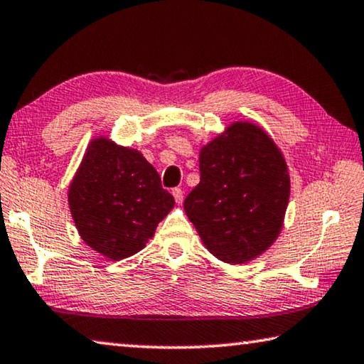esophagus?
Masks as SVG:
<instances>
[{
  "instance_id": "obj_1",
  "label": "esophagus",
  "mask_w": 364,
  "mask_h": 364,
  "mask_svg": "<svg viewBox=\"0 0 364 364\" xmlns=\"http://www.w3.org/2000/svg\"><path fill=\"white\" fill-rule=\"evenodd\" d=\"M171 194H173V198H175L176 204H181V203H183V198H184V196H183V191H181L180 188H175V189H173Z\"/></svg>"
}]
</instances>
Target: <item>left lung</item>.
Returning a JSON list of instances; mask_svg holds the SVG:
<instances>
[{
  "instance_id": "obj_1",
  "label": "left lung",
  "mask_w": 364,
  "mask_h": 364,
  "mask_svg": "<svg viewBox=\"0 0 364 364\" xmlns=\"http://www.w3.org/2000/svg\"><path fill=\"white\" fill-rule=\"evenodd\" d=\"M200 181L184 199L189 220L213 256L243 264L280 233L290 176L279 149L250 123H235L200 151Z\"/></svg>"
}]
</instances>
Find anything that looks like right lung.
I'll return each mask as SVG.
<instances>
[{
    "mask_svg": "<svg viewBox=\"0 0 364 364\" xmlns=\"http://www.w3.org/2000/svg\"><path fill=\"white\" fill-rule=\"evenodd\" d=\"M175 205L157 170L132 149L95 139L69 188L82 240L113 261L139 252Z\"/></svg>",
    "mask_w": 364,
    "mask_h": 364,
    "instance_id": "obj_1",
    "label": "right lung"
}]
</instances>
